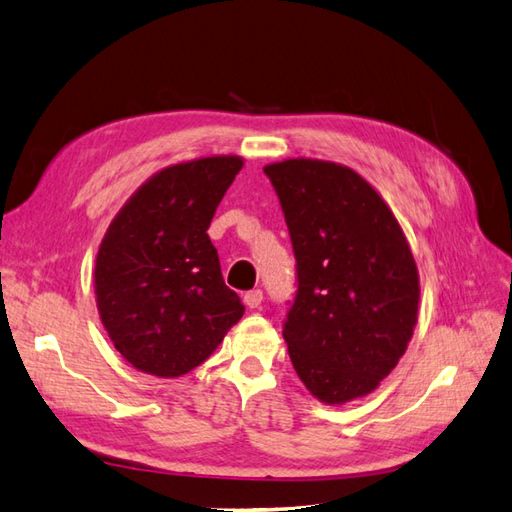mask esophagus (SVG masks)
<instances>
[{
	"instance_id": "34e87169",
	"label": "esophagus",
	"mask_w": 512,
	"mask_h": 512,
	"mask_svg": "<svg viewBox=\"0 0 512 512\" xmlns=\"http://www.w3.org/2000/svg\"><path fill=\"white\" fill-rule=\"evenodd\" d=\"M261 301H264V292H261L259 288L244 294V303H246L248 307H259V305H261Z\"/></svg>"
}]
</instances>
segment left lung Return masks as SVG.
I'll list each match as a JSON object with an SVG mask.
<instances>
[{
    "mask_svg": "<svg viewBox=\"0 0 512 512\" xmlns=\"http://www.w3.org/2000/svg\"><path fill=\"white\" fill-rule=\"evenodd\" d=\"M296 259L283 338L314 397H364L406 353L419 275L386 202L360 174L329 161L266 165Z\"/></svg>",
    "mask_w": 512,
    "mask_h": 512,
    "instance_id": "1",
    "label": "left lung"
}]
</instances>
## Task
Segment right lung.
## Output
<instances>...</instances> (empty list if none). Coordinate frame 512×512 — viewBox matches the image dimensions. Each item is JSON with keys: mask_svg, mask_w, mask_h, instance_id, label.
I'll use <instances>...</instances> for the list:
<instances>
[{"mask_svg": "<svg viewBox=\"0 0 512 512\" xmlns=\"http://www.w3.org/2000/svg\"><path fill=\"white\" fill-rule=\"evenodd\" d=\"M242 165L240 157H207L165 168L106 231L95 259L98 310L115 349L139 371L189 373L242 318L207 235Z\"/></svg>", "mask_w": 512, "mask_h": 512, "instance_id": "1", "label": "right lung"}]
</instances>
